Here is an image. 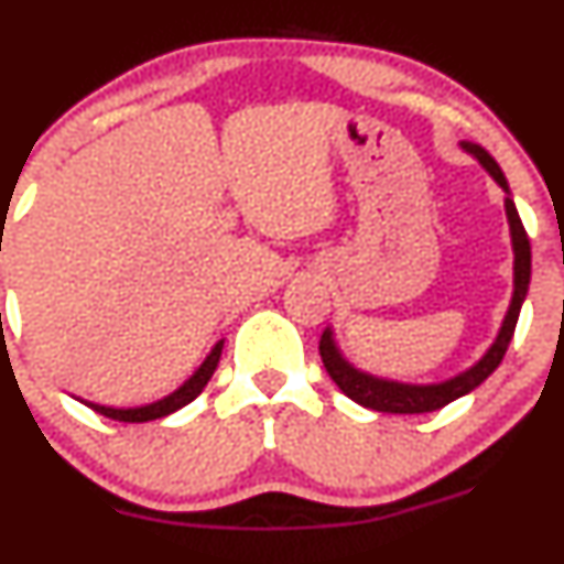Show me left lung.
Masks as SVG:
<instances>
[{
  "instance_id": "1",
  "label": "left lung",
  "mask_w": 564,
  "mask_h": 564,
  "mask_svg": "<svg viewBox=\"0 0 564 564\" xmlns=\"http://www.w3.org/2000/svg\"><path fill=\"white\" fill-rule=\"evenodd\" d=\"M460 150L469 152L488 174L505 191V213H508L510 224V242H513V297H510L508 314L502 318V327H499L497 338L488 346L486 355L475 362L466 371L456 373V377L445 379V382L434 384H412V382H395V379H382L373 377V373L360 371V368L351 366L344 355H340L338 344H335L333 329H324L322 340H318V355H322L324 368H327L329 379L338 384L340 392L346 398H351L360 406L373 409V412H390V414H423V412H436V409L447 406L456 398L466 395L475 388H480L488 377L499 368L505 351H508L510 340H513L516 322H519L521 305H524L527 292H529V278H532V250H529V237L524 231V224L519 218V209H516L513 198H510L508 180H505L499 163L482 150L480 144H471V141H460Z\"/></svg>"
}]
</instances>
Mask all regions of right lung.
<instances>
[{"instance_id":"add662e5","label":"right lung","mask_w":564,"mask_h":564,"mask_svg":"<svg viewBox=\"0 0 564 564\" xmlns=\"http://www.w3.org/2000/svg\"><path fill=\"white\" fill-rule=\"evenodd\" d=\"M220 351H224V340H218V344L213 346V351L204 357L202 366L193 371V377L187 379L185 384H180V388H176L174 392H169V395L161 398V401L144 403V406H128V409L104 406V403H93V401H84V403H87V406H93L98 414H104V417L119 420V423H147V420H161V417H166V414L176 412V409L187 406V403H191L198 392L207 388V382L213 379L215 368H218Z\"/></svg>"}]
</instances>
